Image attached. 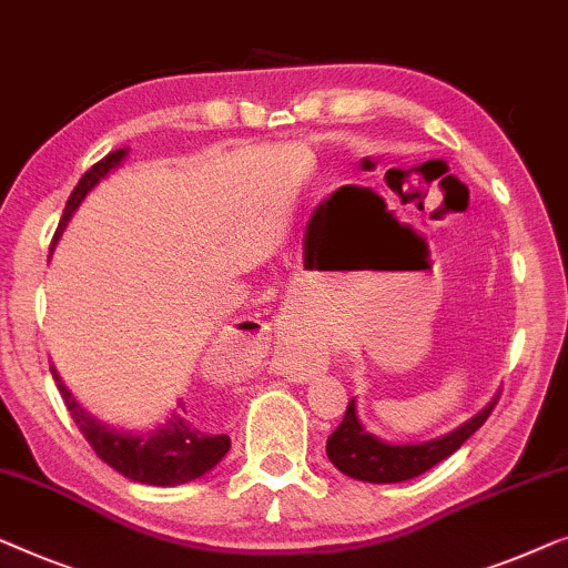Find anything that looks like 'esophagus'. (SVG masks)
Wrapping results in <instances>:
<instances>
[{"mask_svg":"<svg viewBox=\"0 0 568 568\" xmlns=\"http://www.w3.org/2000/svg\"><path fill=\"white\" fill-rule=\"evenodd\" d=\"M286 374H290L294 382H307L317 374V368L312 364H294V366H286Z\"/></svg>","mask_w":568,"mask_h":568,"instance_id":"34e87169","label":"esophagus"}]
</instances>
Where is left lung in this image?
<instances>
[{"mask_svg":"<svg viewBox=\"0 0 568 568\" xmlns=\"http://www.w3.org/2000/svg\"><path fill=\"white\" fill-rule=\"evenodd\" d=\"M499 402V394L481 409L479 415H474L471 420L456 427L454 433L443 435V438L427 440V443H407V446H392L374 435H368L361 427L356 417V399L348 402L341 425L335 427L327 438V458L341 468L345 476L358 481H372V484H394V481H407L420 476L427 468L440 464L443 458L456 454L479 427L487 423L491 409Z\"/></svg>","mask_w":568,"mask_h":568,"instance_id":"left-lung-1","label":"left lung"}]
</instances>
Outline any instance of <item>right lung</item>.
<instances>
[{
	"label": "right lung",
	"instance_id": "1",
	"mask_svg": "<svg viewBox=\"0 0 568 568\" xmlns=\"http://www.w3.org/2000/svg\"><path fill=\"white\" fill-rule=\"evenodd\" d=\"M125 153L128 148L106 153L102 161H97L94 166L79 179L69 202H65L63 217L59 223V230H55L53 241L61 235V230L69 223V217L73 215V210L79 207L81 200L100 184V179H104L122 159H125ZM53 379L55 386H59L65 407H69L71 420L77 423L79 433L84 435L89 446L94 448V454L100 456L106 466H112L114 471L128 476V479L151 484V487H176V484L200 479L202 474H207L210 468H215L223 462V456L230 450V435L210 430L200 417H192L186 413L184 402H179V413L171 415V420L166 425H161L159 430L145 435H130L110 430V427L97 423L92 415H87L84 409L73 402L71 392L65 389L55 372Z\"/></svg>",
	"mask_w": 568,
	"mask_h": 568
}]
</instances>
